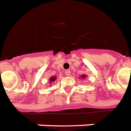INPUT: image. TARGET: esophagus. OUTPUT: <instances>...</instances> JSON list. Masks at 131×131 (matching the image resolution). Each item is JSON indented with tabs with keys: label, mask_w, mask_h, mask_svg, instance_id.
<instances>
[{
	"label": "esophagus",
	"mask_w": 131,
	"mask_h": 131,
	"mask_svg": "<svg viewBox=\"0 0 131 131\" xmlns=\"http://www.w3.org/2000/svg\"><path fill=\"white\" fill-rule=\"evenodd\" d=\"M70 73H71V71H70L69 70H66L65 71V74L67 75V76H69Z\"/></svg>",
	"instance_id": "esophagus-1"
}]
</instances>
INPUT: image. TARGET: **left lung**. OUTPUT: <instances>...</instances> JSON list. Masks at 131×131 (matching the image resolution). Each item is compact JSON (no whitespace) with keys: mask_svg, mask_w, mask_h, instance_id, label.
I'll list each match as a JSON object with an SVG mask.
<instances>
[{"mask_svg":"<svg viewBox=\"0 0 131 131\" xmlns=\"http://www.w3.org/2000/svg\"><path fill=\"white\" fill-rule=\"evenodd\" d=\"M81 78H86V75H82Z\"/></svg>","mask_w":131,"mask_h":131,"instance_id":"obj_1","label":"left lung"}]
</instances>
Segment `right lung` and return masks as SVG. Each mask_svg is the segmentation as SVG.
<instances>
[{"label":"right lung","mask_w":131,"mask_h":131,"mask_svg":"<svg viewBox=\"0 0 131 131\" xmlns=\"http://www.w3.org/2000/svg\"><path fill=\"white\" fill-rule=\"evenodd\" d=\"M56 77H51V78H50V82H51L55 81V80H56Z\"/></svg>","instance_id":"1"}]
</instances>
